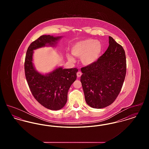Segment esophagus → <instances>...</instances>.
<instances>
[{
  "label": "esophagus",
  "mask_w": 149,
  "mask_h": 149,
  "mask_svg": "<svg viewBox=\"0 0 149 149\" xmlns=\"http://www.w3.org/2000/svg\"><path fill=\"white\" fill-rule=\"evenodd\" d=\"M81 72H80V71H78V72H77V77L78 78H79V77H81Z\"/></svg>",
  "instance_id": "1"
}]
</instances>
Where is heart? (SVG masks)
Returning a JSON list of instances; mask_svg holds the SVG:
<instances>
[{
    "label": "heart",
    "instance_id": "heart-1",
    "mask_svg": "<svg viewBox=\"0 0 149 149\" xmlns=\"http://www.w3.org/2000/svg\"><path fill=\"white\" fill-rule=\"evenodd\" d=\"M102 49V45L100 41L87 38L75 43L71 47V53L75 56L81 57L83 64L91 65L98 59ZM68 57L69 60H73L70 55H68Z\"/></svg>",
    "mask_w": 149,
    "mask_h": 149
}]
</instances>
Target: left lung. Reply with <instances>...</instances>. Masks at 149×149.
<instances>
[{"instance_id":"left-lung-1","label":"left lung","mask_w":149,"mask_h":149,"mask_svg":"<svg viewBox=\"0 0 149 149\" xmlns=\"http://www.w3.org/2000/svg\"><path fill=\"white\" fill-rule=\"evenodd\" d=\"M109 46L93 64L81 68L80 81L86 103L94 108L111 105L121 91L126 74L123 47L109 36Z\"/></svg>"}]
</instances>
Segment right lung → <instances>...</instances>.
<instances>
[{"label":"right lung","instance_id":"add662e5","mask_svg":"<svg viewBox=\"0 0 149 149\" xmlns=\"http://www.w3.org/2000/svg\"><path fill=\"white\" fill-rule=\"evenodd\" d=\"M61 38L43 35L31 43L27 50L24 61L25 76L33 96L42 106L51 110H59L64 107L68 99V92L77 79V68H57L47 75L36 71L32 64L33 50L53 45Z\"/></svg>","mask_w":149,"mask_h":149}]
</instances>
